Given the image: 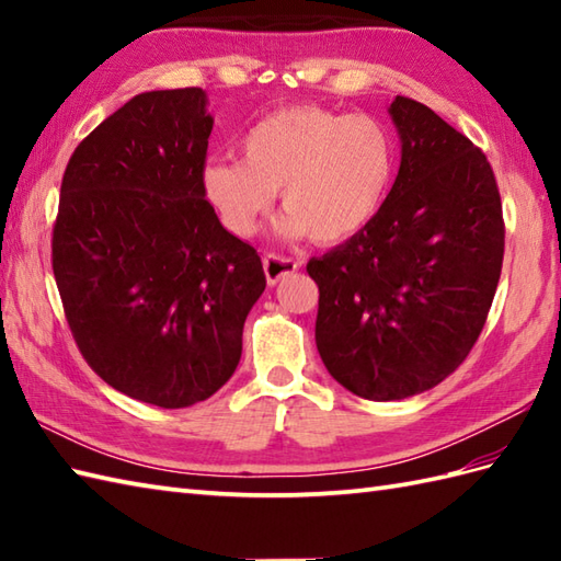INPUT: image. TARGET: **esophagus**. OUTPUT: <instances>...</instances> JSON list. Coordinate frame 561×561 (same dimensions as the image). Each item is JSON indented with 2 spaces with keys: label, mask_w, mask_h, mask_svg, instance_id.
I'll use <instances>...</instances> for the list:
<instances>
[{
  "label": "esophagus",
  "mask_w": 561,
  "mask_h": 561,
  "mask_svg": "<svg viewBox=\"0 0 561 561\" xmlns=\"http://www.w3.org/2000/svg\"><path fill=\"white\" fill-rule=\"evenodd\" d=\"M262 265H265V277L270 284H277L279 279L287 277V274L301 267L294 257H284V255H274V253H270Z\"/></svg>",
  "instance_id": "esophagus-1"
}]
</instances>
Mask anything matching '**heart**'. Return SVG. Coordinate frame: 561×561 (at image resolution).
Wrapping results in <instances>:
<instances>
[{
    "mask_svg": "<svg viewBox=\"0 0 561 561\" xmlns=\"http://www.w3.org/2000/svg\"><path fill=\"white\" fill-rule=\"evenodd\" d=\"M243 159H211L202 190L226 229L248 238L282 190L279 231L340 243L364 231L386 205L398 169L390 129L371 115L294 105L248 129Z\"/></svg>",
    "mask_w": 561,
    "mask_h": 561,
    "instance_id": "1",
    "label": "heart"
}]
</instances>
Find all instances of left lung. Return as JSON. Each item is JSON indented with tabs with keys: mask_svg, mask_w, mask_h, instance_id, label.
Returning a JSON list of instances; mask_svg holds the SVG:
<instances>
[{
	"mask_svg": "<svg viewBox=\"0 0 561 561\" xmlns=\"http://www.w3.org/2000/svg\"><path fill=\"white\" fill-rule=\"evenodd\" d=\"M402 159L376 219L308 262L316 344L330 376L366 400L438 386L470 354L504 260V217L484 153L412 99L388 108Z\"/></svg>",
	"mask_w": 561,
	"mask_h": 561,
	"instance_id": "left-lung-1",
	"label": "left lung"
}]
</instances>
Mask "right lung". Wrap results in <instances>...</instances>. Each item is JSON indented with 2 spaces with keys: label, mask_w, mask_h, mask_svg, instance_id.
Returning a JSON list of instances; mask_svg holds the SVG:
<instances>
[{
  "label": "right lung",
  "mask_w": 561,
  "mask_h": 561,
  "mask_svg": "<svg viewBox=\"0 0 561 561\" xmlns=\"http://www.w3.org/2000/svg\"><path fill=\"white\" fill-rule=\"evenodd\" d=\"M211 125L202 89L139 93L75 149L59 190L53 272L77 347L105 383L163 410L233 376L267 284L202 190Z\"/></svg>",
  "instance_id": "add662e5"
}]
</instances>
